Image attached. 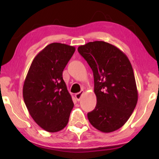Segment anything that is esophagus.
I'll return each instance as SVG.
<instances>
[{
    "mask_svg": "<svg viewBox=\"0 0 159 159\" xmlns=\"http://www.w3.org/2000/svg\"><path fill=\"white\" fill-rule=\"evenodd\" d=\"M83 93H84L83 91H80V92L76 93V94H75V98H76V99H77V101H80V99H81V97H82V94H83Z\"/></svg>",
    "mask_w": 159,
    "mask_h": 159,
    "instance_id": "esophagus-1",
    "label": "esophagus"
}]
</instances>
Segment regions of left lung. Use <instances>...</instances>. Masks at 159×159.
I'll return each mask as SVG.
<instances>
[{
    "instance_id": "left-lung-1",
    "label": "left lung",
    "mask_w": 159,
    "mask_h": 159,
    "mask_svg": "<svg viewBox=\"0 0 159 159\" xmlns=\"http://www.w3.org/2000/svg\"><path fill=\"white\" fill-rule=\"evenodd\" d=\"M77 50L94 77L97 103L88 114V120L101 132L116 131L127 122L138 103L131 63L120 49L104 41L88 43Z\"/></svg>"
}]
</instances>
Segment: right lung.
<instances>
[{
    "mask_svg": "<svg viewBox=\"0 0 159 159\" xmlns=\"http://www.w3.org/2000/svg\"><path fill=\"white\" fill-rule=\"evenodd\" d=\"M75 48L48 45L32 61L23 86V98L34 121L45 131L56 132L68 124L74 103L63 80V71Z\"/></svg>",
    "mask_w": 159,
    "mask_h": 159,
    "instance_id": "obj_1",
    "label": "right lung"
}]
</instances>
